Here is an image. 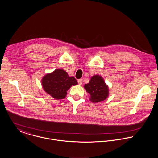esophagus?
<instances>
[{"label":"esophagus","mask_w":158,"mask_h":158,"mask_svg":"<svg viewBox=\"0 0 158 158\" xmlns=\"http://www.w3.org/2000/svg\"><path fill=\"white\" fill-rule=\"evenodd\" d=\"M82 82H83L82 79H79V80H78V84H79V85H82Z\"/></svg>","instance_id":"1"}]
</instances>
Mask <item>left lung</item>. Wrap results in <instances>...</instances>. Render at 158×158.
Wrapping results in <instances>:
<instances>
[{
  "mask_svg": "<svg viewBox=\"0 0 158 158\" xmlns=\"http://www.w3.org/2000/svg\"><path fill=\"white\" fill-rule=\"evenodd\" d=\"M84 86L86 91L89 94V100L93 103L102 102L109 96V87L103 78L98 74L93 76L89 83Z\"/></svg>",
  "mask_w": 158,
  "mask_h": 158,
  "instance_id": "8db88e82",
  "label": "left lung"
}]
</instances>
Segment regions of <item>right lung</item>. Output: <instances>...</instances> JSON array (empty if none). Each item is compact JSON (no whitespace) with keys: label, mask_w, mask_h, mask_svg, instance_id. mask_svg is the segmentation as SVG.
Instances as JSON below:
<instances>
[{"label":"right lung","mask_w":158,"mask_h":158,"mask_svg":"<svg viewBox=\"0 0 158 158\" xmlns=\"http://www.w3.org/2000/svg\"><path fill=\"white\" fill-rule=\"evenodd\" d=\"M41 85L46 93L55 99H63L67 96V91L73 85H77L76 79L69 76L65 70L58 69L48 73L41 79Z\"/></svg>","instance_id":"1"}]
</instances>
